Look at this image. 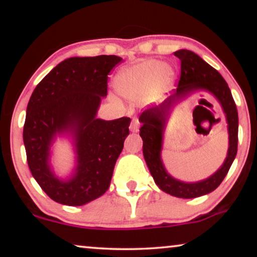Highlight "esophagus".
Here are the masks:
<instances>
[{"instance_id": "34e87169", "label": "esophagus", "mask_w": 257, "mask_h": 257, "mask_svg": "<svg viewBox=\"0 0 257 257\" xmlns=\"http://www.w3.org/2000/svg\"><path fill=\"white\" fill-rule=\"evenodd\" d=\"M139 124H141V122H139L138 118H135V119L133 120L132 124H130V132L137 133L138 130H139Z\"/></svg>"}]
</instances>
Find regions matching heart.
<instances>
[{
  "mask_svg": "<svg viewBox=\"0 0 257 257\" xmlns=\"http://www.w3.org/2000/svg\"><path fill=\"white\" fill-rule=\"evenodd\" d=\"M173 81V71L156 60H149L121 71L116 77V88L127 97L137 98L152 93L160 96Z\"/></svg>",
  "mask_w": 257,
  "mask_h": 257,
  "instance_id": "b5f03b06",
  "label": "heart"
}]
</instances>
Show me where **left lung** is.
<instances>
[{
  "label": "left lung",
  "instance_id": "8db88e82",
  "mask_svg": "<svg viewBox=\"0 0 257 257\" xmlns=\"http://www.w3.org/2000/svg\"><path fill=\"white\" fill-rule=\"evenodd\" d=\"M175 55L181 61V72L178 88L165 101L142 113L143 123L139 135L143 139V154L155 184L164 193L179 198H195L211 193L227 176L237 154L238 147V111L236 103L223 77L201 56L188 50H179ZM204 89L212 92L223 105L227 116L229 132L228 155L222 167L214 175L198 183H182L172 178L164 169L160 160L162 138L165 120L168 111L179 100L193 90Z\"/></svg>",
  "mask_w": 257,
  "mask_h": 257
}]
</instances>
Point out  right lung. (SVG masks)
I'll use <instances>...</instances> for the list:
<instances>
[{
    "instance_id": "right-lung-1",
    "label": "right lung",
    "mask_w": 257,
    "mask_h": 257,
    "mask_svg": "<svg viewBox=\"0 0 257 257\" xmlns=\"http://www.w3.org/2000/svg\"><path fill=\"white\" fill-rule=\"evenodd\" d=\"M121 61L115 55L67 59L43 78L30 96L24 124L28 167L56 203L84 205L110 187L132 120H101L96 112L107 94V75ZM63 131L74 135L77 153L76 173L68 182L59 181L48 164L51 142Z\"/></svg>"
}]
</instances>
